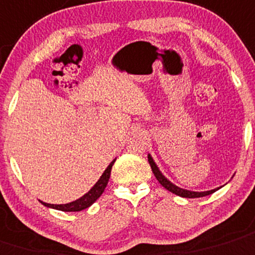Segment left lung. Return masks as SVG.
<instances>
[{
	"mask_svg": "<svg viewBox=\"0 0 255 255\" xmlns=\"http://www.w3.org/2000/svg\"><path fill=\"white\" fill-rule=\"evenodd\" d=\"M148 162H149L153 174L155 175V178H157L158 182H159L160 184H162L167 190H169V192H172V193L177 194V196L183 197V198H201V197H206V196H209V194L214 193L216 190H218L219 188H221L219 187V188H216V189L206 190V192H193V190L183 189V188H179L178 185L173 184L170 180H168L167 178L162 174V172H160L159 168L157 167V164H155V162L153 160L152 155L150 154H148Z\"/></svg>",
	"mask_w": 255,
	"mask_h": 255,
	"instance_id": "left-lung-1",
	"label": "left lung"
}]
</instances>
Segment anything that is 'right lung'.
I'll list each match as a JSON object with an SVG mask.
<instances>
[{"label": "right lung", "mask_w": 255, "mask_h": 255, "mask_svg": "<svg viewBox=\"0 0 255 255\" xmlns=\"http://www.w3.org/2000/svg\"><path fill=\"white\" fill-rule=\"evenodd\" d=\"M116 159H113L112 162L110 163L106 170L103 172V174L101 175L100 179L97 180L95 185L88 190L87 193L85 196H82L81 198L76 199V201L71 202V203L67 204H49V203H44V202H41L43 206L48 207V208H53L57 209V211H62V212H81L83 209L88 208V207L92 206L101 196L105 192V188L107 187V183L110 180L111 177V169H112V165L115 164Z\"/></svg>", "instance_id": "right-lung-1"}]
</instances>
